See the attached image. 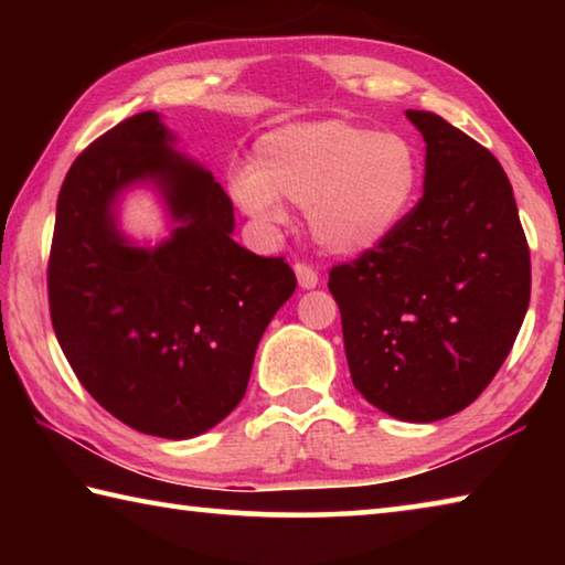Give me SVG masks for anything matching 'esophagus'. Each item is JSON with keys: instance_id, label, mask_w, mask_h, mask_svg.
I'll return each instance as SVG.
<instances>
[{"instance_id": "esophagus-1", "label": "esophagus", "mask_w": 565, "mask_h": 565, "mask_svg": "<svg viewBox=\"0 0 565 565\" xmlns=\"http://www.w3.org/2000/svg\"><path fill=\"white\" fill-rule=\"evenodd\" d=\"M294 271H296V279H299V286L301 289H313V286H319V274L311 269L309 264H296L294 266Z\"/></svg>"}]
</instances>
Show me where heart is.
Masks as SVG:
<instances>
[{
  "instance_id": "obj_1",
  "label": "heart",
  "mask_w": 565,
  "mask_h": 565,
  "mask_svg": "<svg viewBox=\"0 0 565 565\" xmlns=\"http://www.w3.org/2000/svg\"><path fill=\"white\" fill-rule=\"evenodd\" d=\"M420 159L398 131H374L343 119L274 129L254 145L252 167L228 174L236 206L262 226H279L281 204L306 209L321 248L366 254L396 232L416 204Z\"/></svg>"
}]
</instances>
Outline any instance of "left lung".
Wrapping results in <instances>:
<instances>
[{
  "instance_id": "obj_1",
  "label": "left lung",
  "mask_w": 565,
  "mask_h": 565,
  "mask_svg": "<svg viewBox=\"0 0 565 565\" xmlns=\"http://www.w3.org/2000/svg\"><path fill=\"white\" fill-rule=\"evenodd\" d=\"M424 196L384 244L329 271L353 386L384 414L431 424L483 394L529 311L531 254L511 181L434 111Z\"/></svg>"
}]
</instances>
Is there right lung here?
I'll list each match as a JSON object with an SVG mask.
<instances>
[{
  "label": "right lung",
  "mask_w": 565,
  "mask_h": 565,
  "mask_svg": "<svg viewBox=\"0 0 565 565\" xmlns=\"http://www.w3.org/2000/svg\"><path fill=\"white\" fill-rule=\"evenodd\" d=\"M141 111L74 159L56 202L46 269L56 341L102 408L141 434L191 438L246 394L266 327L296 289L284 256L238 246L212 171L174 151ZM151 180L180 226L154 249L116 228V202Z\"/></svg>",
  "instance_id": "obj_1"
}]
</instances>
